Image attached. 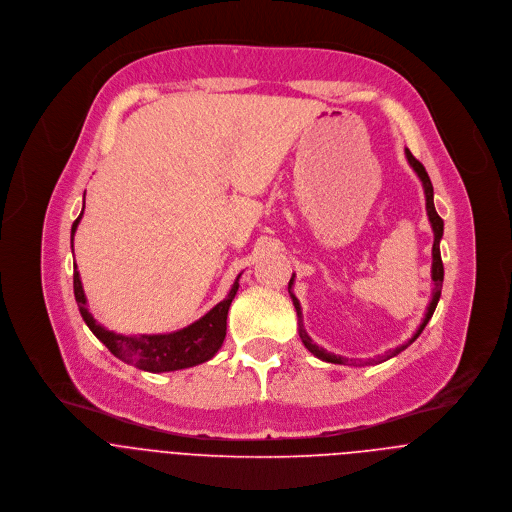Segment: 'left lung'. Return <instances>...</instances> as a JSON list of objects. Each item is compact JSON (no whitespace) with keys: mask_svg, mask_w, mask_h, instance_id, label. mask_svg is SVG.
<instances>
[{"mask_svg":"<svg viewBox=\"0 0 512 512\" xmlns=\"http://www.w3.org/2000/svg\"><path fill=\"white\" fill-rule=\"evenodd\" d=\"M404 154H406L408 164L412 166V170L416 172V176H418V178H420V182H422L424 196H426V214H428V220H430V226H432V232H434V244H432V282H434V292H432V300H430V304H428V310H426L424 320H422L420 328L416 330V334H414L406 344H402V346H398V348L390 350V352H388V354H384L382 358H370V360H366V364H378V362H384V360H388V358L396 356L398 352H402L410 342H414V340L420 336V332L424 330V326L428 324V320H430V318H432V314H434V308H436V304H438V300H440L442 280H444V266H442V258H440V238H442L444 222H442V218H440V216L436 214V210H434V192H432V184H430V178H428V174H426L424 166H422V164H420V162L410 154V150H408V148L404 150ZM292 284H294V278H290V282H288V292H290ZM290 298H292L294 308H296V314H298V332H300V338H302L304 346H306V348H308L316 358H320V360H324V362H332V364H348V358H344V356H336V354H332V352H328V350H324V348H320L318 344H314V342H312V338L306 334L304 324H302V308H300V302H298V298H296L292 292H290Z\"/></svg>","mask_w":512,"mask_h":512,"instance_id":"8db88e82","label":"left lung"}]
</instances>
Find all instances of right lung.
<instances>
[{"label":"right lung","mask_w":512,"mask_h":512,"mask_svg":"<svg viewBox=\"0 0 512 512\" xmlns=\"http://www.w3.org/2000/svg\"><path fill=\"white\" fill-rule=\"evenodd\" d=\"M82 214H84V210H82ZM82 214L76 218V222L72 226V250H74V234L82 220ZM238 278H236L230 294L220 304H216L208 314H204L194 324H190L178 332H170V334L124 336V334H116V332L100 326L94 320V316L88 312L86 294L82 288L78 268H74V294H76V302L80 306L84 322L96 334V338L106 344V348L116 358H120L128 364H134L146 372H172V370H182V368L202 364V362L210 360L220 350V346L226 338L228 310H230V304L240 286Z\"/></svg>","instance_id":"right-lung-1"}]
</instances>
